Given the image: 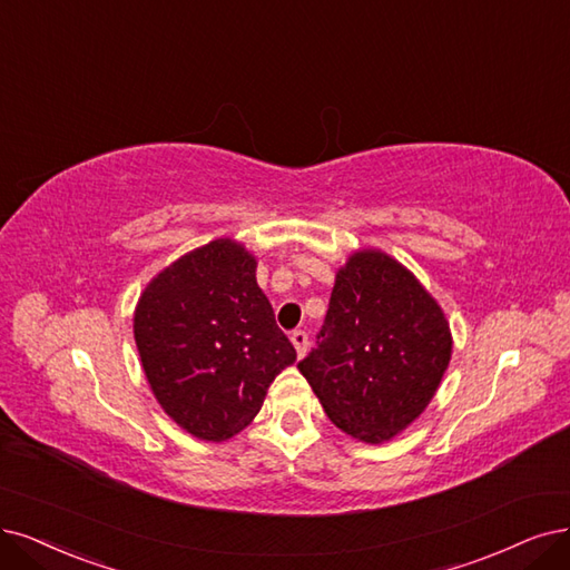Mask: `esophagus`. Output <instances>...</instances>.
Instances as JSON below:
<instances>
[{
	"mask_svg": "<svg viewBox=\"0 0 570 570\" xmlns=\"http://www.w3.org/2000/svg\"><path fill=\"white\" fill-rule=\"evenodd\" d=\"M291 343H293V347H296L298 356H305L307 345H309V341H307V333H305V331H293V333H291Z\"/></svg>",
	"mask_w": 570,
	"mask_h": 570,
	"instance_id": "34e87169",
	"label": "esophagus"
}]
</instances>
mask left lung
Wrapping results in <instances>:
<instances>
[{
	"mask_svg": "<svg viewBox=\"0 0 570 570\" xmlns=\"http://www.w3.org/2000/svg\"><path fill=\"white\" fill-rule=\"evenodd\" d=\"M317 338L298 368L331 423L366 444L390 441L428 409L453 352L444 309L375 248L352 253L335 274Z\"/></svg>",
	"mask_w": 570,
	"mask_h": 570,
	"instance_id": "obj_1",
	"label": "left lung"
}]
</instances>
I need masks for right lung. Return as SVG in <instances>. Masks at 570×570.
Listing matches in <instances>:
<instances>
[{"mask_svg":"<svg viewBox=\"0 0 570 570\" xmlns=\"http://www.w3.org/2000/svg\"><path fill=\"white\" fill-rule=\"evenodd\" d=\"M256 265L235 239L208 242L164 267L136 305L147 383L166 415L204 441L242 432L274 377L296 362Z\"/></svg>","mask_w":570,"mask_h":570,"instance_id":"right-lung-1","label":"right lung"}]
</instances>
